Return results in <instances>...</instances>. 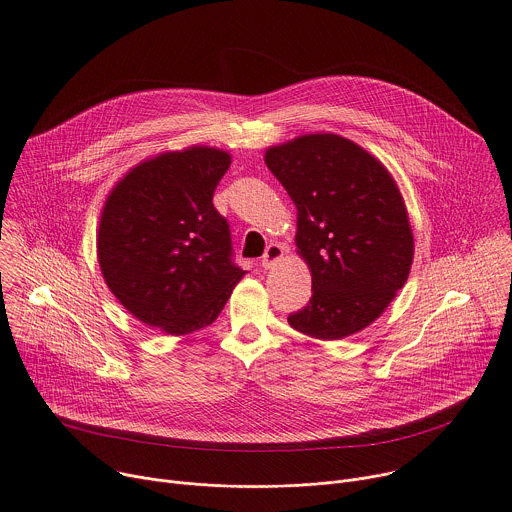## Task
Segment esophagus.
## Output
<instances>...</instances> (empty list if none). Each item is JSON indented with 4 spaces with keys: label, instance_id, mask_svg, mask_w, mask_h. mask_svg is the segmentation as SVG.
<instances>
[{
    "label": "esophagus",
    "instance_id": "esophagus-1",
    "mask_svg": "<svg viewBox=\"0 0 512 512\" xmlns=\"http://www.w3.org/2000/svg\"><path fill=\"white\" fill-rule=\"evenodd\" d=\"M283 247L279 245V243H271L269 247H267V251H265V255H263V259H261V265L265 267V269H271L281 257H283Z\"/></svg>",
    "mask_w": 512,
    "mask_h": 512
}]
</instances>
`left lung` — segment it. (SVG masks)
<instances>
[{
  "instance_id": "left-lung-1",
  "label": "left lung",
  "mask_w": 512,
  "mask_h": 512,
  "mask_svg": "<svg viewBox=\"0 0 512 512\" xmlns=\"http://www.w3.org/2000/svg\"><path fill=\"white\" fill-rule=\"evenodd\" d=\"M297 207L295 245L313 281L289 325L313 339L355 335L383 315L411 273L415 239L389 169L335 133L299 135L265 151Z\"/></svg>"
}]
</instances>
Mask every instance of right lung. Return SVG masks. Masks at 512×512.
<instances>
[{
	"label": "right lung",
	"instance_id": "obj_1",
	"mask_svg": "<svg viewBox=\"0 0 512 512\" xmlns=\"http://www.w3.org/2000/svg\"><path fill=\"white\" fill-rule=\"evenodd\" d=\"M229 165L227 151L207 145L157 153L131 167L103 203L101 275L135 319L167 335L211 325L245 275L213 207Z\"/></svg>",
	"mask_w": 512,
	"mask_h": 512
}]
</instances>
